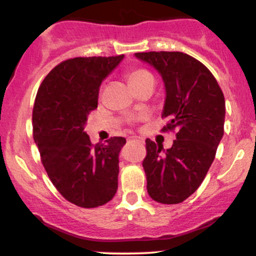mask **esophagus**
<instances>
[{
  "label": "esophagus",
  "instance_id": "34e87169",
  "mask_svg": "<svg viewBox=\"0 0 256 256\" xmlns=\"http://www.w3.org/2000/svg\"><path fill=\"white\" fill-rule=\"evenodd\" d=\"M140 138H137V137H131L130 140H128V142H140Z\"/></svg>",
  "mask_w": 256,
  "mask_h": 256
}]
</instances>
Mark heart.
<instances>
[{
    "label": "heart",
    "mask_w": 256,
    "mask_h": 256,
    "mask_svg": "<svg viewBox=\"0 0 256 256\" xmlns=\"http://www.w3.org/2000/svg\"><path fill=\"white\" fill-rule=\"evenodd\" d=\"M128 83H130V85L132 86V85L143 83V82L148 80V79H152V76L150 72L146 71V70L137 68V70H132V71L128 72Z\"/></svg>",
    "instance_id": "heart-1"
}]
</instances>
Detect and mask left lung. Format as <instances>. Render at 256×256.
Returning <instances> with one entry per match:
<instances>
[{
    "label": "left lung",
    "mask_w": 256,
    "mask_h": 256,
    "mask_svg": "<svg viewBox=\"0 0 256 256\" xmlns=\"http://www.w3.org/2000/svg\"><path fill=\"white\" fill-rule=\"evenodd\" d=\"M150 64L165 84L162 118L176 128L173 146L146 140L143 168L146 190L154 201L165 204L183 202L198 190L216 158L225 122V98L210 70L180 52H136Z\"/></svg>",
    "instance_id": "obj_1"
}]
</instances>
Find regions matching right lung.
Listing matches in <instances>:
<instances>
[{
	"mask_svg": "<svg viewBox=\"0 0 256 256\" xmlns=\"http://www.w3.org/2000/svg\"><path fill=\"white\" fill-rule=\"evenodd\" d=\"M119 56L74 58L49 72L34 100V140L52 183L67 201L83 208L110 202L118 189L124 137L91 143L84 131L98 108L100 86L122 62Z\"/></svg>",
	"mask_w": 256,
	"mask_h": 256,
	"instance_id": "obj_1",
	"label": "right lung"
}]
</instances>
